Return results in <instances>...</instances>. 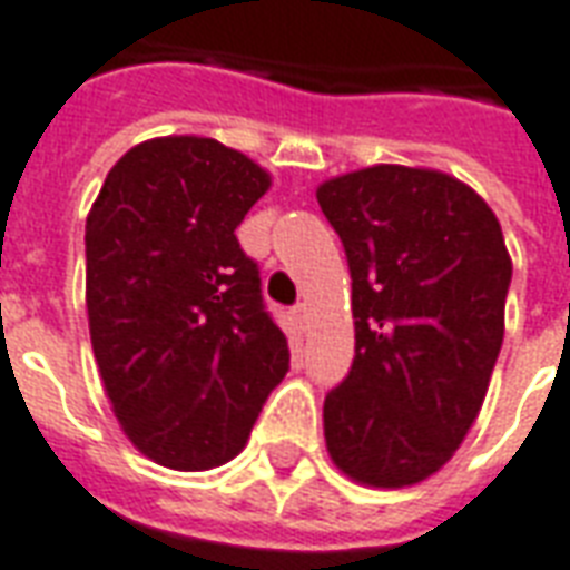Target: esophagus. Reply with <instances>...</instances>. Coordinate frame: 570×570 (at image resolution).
Here are the masks:
<instances>
[{"label": "esophagus", "mask_w": 570, "mask_h": 570, "mask_svg": "<svg viewBox=\"0 0 570 570\" xmlns=\"http://www.w3.org/2000/svg\"><path fill=\"white\" fill-rule=\"evenodd\" d=\"M293 323H296L298 333H305V330H308V308H305V305L293 308Z\"/></svg>", "instance_id": "1"}]
</instances>
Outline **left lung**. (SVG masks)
<instances>
[{
  "instance_id": "8db88e82",
  "label": "left lung",
  "mask_w": 570,
  "mask_h": 570,
  "mask_svg": "<svg viewBox=\"0 0 570 570\" xmlns=\"http://www.w3.org/2000/svg\"><path fill=\"white\" fill-rule=\"evenodd\" d=\"M347 253L357 354L323 403L333 464L370 489L433 476L479 419L513 262L498 216L433 167L375 164L317 186Z\"/></svg>"
}]
</instances>
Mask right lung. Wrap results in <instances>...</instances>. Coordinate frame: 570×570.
I'll return each mask as SVG.
<instances>
[{
  "mask_svg": "<svg viewBox=\"0 0 570 570\" xmlns=\"http://www.w3.org/2000/svg\"><path fill=\"white\" fill-rule=\"evenodd\" d=\"M272 174L210 137H155L106 174L85 223V302L118 424L149 461L210 470L289 370L235 228Z\"/></svg>",
  "mask_w": 570,
  "mask_h": 570,
  "instance_id": "1",
  "label": "right lung"
}]
</instances>
